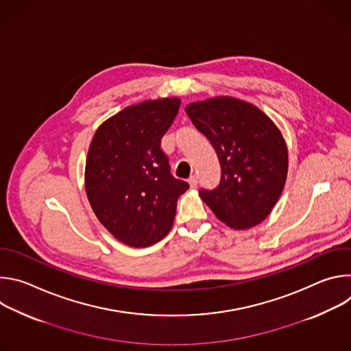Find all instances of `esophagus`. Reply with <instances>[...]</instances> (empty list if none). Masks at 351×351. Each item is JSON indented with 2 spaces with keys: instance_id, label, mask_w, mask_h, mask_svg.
<instances>
[{
  "instance_id": "obj_1",
  "label": "esophagus",
  "mask_w": 351,
  "mask_h": 351,
  "mask_svg": "<svg viewBox=\"0 0 351 351\" xmlns=\"http://www.w3.org/2000/svg\"><path fill=\"white\" fill-rule=\"evenodd\" d=\"M197 183H198V180H197V176H191L190 179H189V184H190V187L191 189H195L197 187Z\"/></svg>"
}]
</instances>
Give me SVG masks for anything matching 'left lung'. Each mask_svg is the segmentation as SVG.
I'll list each match as a JSON object with an SVG mask.
<instances>
[{"label":"left lung","instance_id":"obj_1","mask_svg":"<svg viewBox=\"0 0 351 351\" xmlns=\"http://www.w3.org/2000/svg\"><path fill=\"white\" fill-rule=\"evenodd\" d=\"M186 114L210 140L221 164L219 184L202 189L199 197L232 229L261 223L287 176V147L278 126L260 108L234 97L191 103Z\"/></svg>","mask_w":351,"mask_h":351}]
</instances>
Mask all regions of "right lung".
<instances>
[{"label":"right lung","mask_w":351,"mask_h":351,"mask_svg":"<svg viewBox=\"0 0 351 351\" xmlns=\"http://www.w3.org/2000/svg\"><path fill=\"white\" fill-rule=\"evenodd\" d=\"M176 97L126 107L99 125L84 171L88 203L107 230L132 247L168 234L189 184L171 173L161 138L178 115Z\"/></svg>","instance_id":"1"}]
</instances>
